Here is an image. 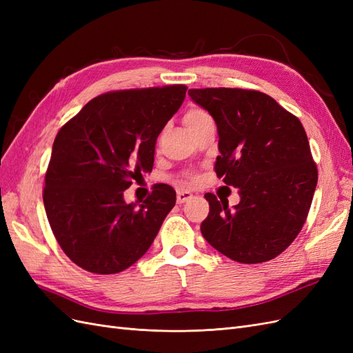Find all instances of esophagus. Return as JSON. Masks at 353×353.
Segmentation results:
<instances>
[{
  "label": "esophagus",
  "mask_w": 353,
  "mask_h": 353,
  "mask_svg": "<svg viewBox=\"0 0 353 353\" xmlns=\"http://www.w3.org/2000/svg\"><path fill=\"white\" fill-rule=\"evenodd\" d=\"M190 199H193V194H191L190 191H178L176 193V201L179 205H183V203L188 201Z\"/></svg>",
  "instance_id": "1"
}]
</instances>
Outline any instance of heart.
Returning <instances> with one entry per match:
<instances>
[{"label":"heart","instance_id":"b5f03b06","mask_svg":"<svg viewBox=\"0 0 353 353\" xmlns=\"http://www.w3.org/2000/svg\"><path fill=\"white\" fill-rule=\"evenodd\" d=\"M210 121H213L212 116L206 110H203L200 108H191L184 114V122L188 128V131L194 130V128H197L203 123H206V122H210ZM191 179H196V178L191 176Z\"/></svg>","mask_w":353,"mask_h":353}]
</instances>
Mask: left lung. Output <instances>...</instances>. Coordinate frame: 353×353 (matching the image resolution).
Instances as JSON below:
<instances>
[{"instance_id":"8db88e82","label":"left lung","mask_w":353,"mask_h":353,"mask_svg":"<svg viewBox=\"0 0 353 353\" xmlns=\"http://www.w3.org/2000/svg\"><path fill=\"white\" fill-rule=\"evenodd\" d=\"M215 119V172L239 188L240 203L206 193V241L227 258L261 263L283 253L301 232L318 181L303 125L270 95L241 88L188 90Z\"/></svg>"}]
</instances>
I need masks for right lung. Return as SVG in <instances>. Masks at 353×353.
Segmentation results:
<instances>
[{"mask_svg": "<svg viewBox=\"0 0 353 353\" xmlns=\"http://www.w3.org/2000/svg\"><path fill=\"white\" fill-rule=\"evenodd\" d=\"M185 85L99 95L61 126L46 174L44 206L68 258L94 274L130 268L150 248L175 206L159 184L140 208L123 191L152 172L159 134L185 99Z\"/></svg>", "mask_w": 353, "mask_h": 353, "instance_id": "right-lung-1", "label": "right lung"}]
</instances>
